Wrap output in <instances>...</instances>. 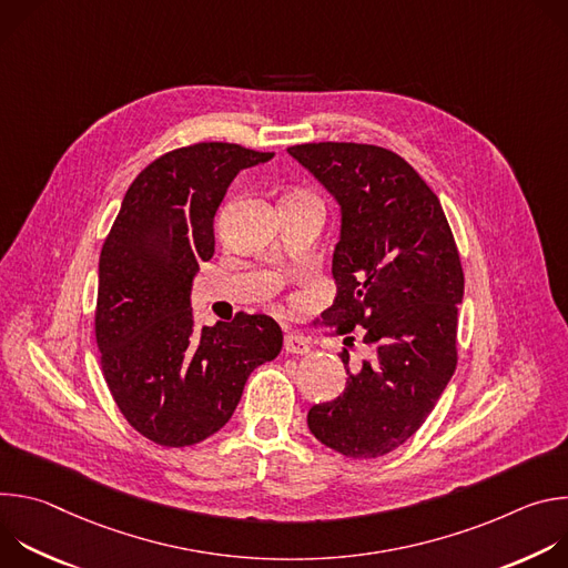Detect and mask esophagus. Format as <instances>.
Returning a JSON list of instances; mask_svg holds the SVG:
<instances>
[{
    "label": "esophagus",
    "instance_id": "esophagus-1",
    "mask_svg": "<svg viewBox=\"0 0 568 568\" xmlns=\"http://www.w3.org/2000/svg\"><path fill=\"white\" fill-rule=\"evenodd\" d=\"M283 346L292 355H305L310 351V342L301 333H296V331H285Z\"/></svg>",
    "mask_w": 568,
    "mask_h": 568
}]
</instances>
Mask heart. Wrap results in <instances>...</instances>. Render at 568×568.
Instances as JSON below:
<instances>
[{"instance_id": "1", "label": "heart", "mask_w": 568, "mask_h": 568, "mask_svg": "<svg viewBox=\"0 0 568 568\" xmlns=\"http://www.w3.org/2000/svg\"><path fill=\"white\" fill-rule=\"evenodd\" d=\"M292 195H310V193H303V191H298V193H292Z\"/></svg>"}]
</instances>
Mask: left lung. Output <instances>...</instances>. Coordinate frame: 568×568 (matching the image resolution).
Listing matches in <instances>:
<instances>
[{
    "mask_svg": "<svg viewBox=\"0 0 568 568\" xmlns=\"http://www.w3.org/2000/svg\"><path fill=\"white\" fill-rule=\"evenodd\" d=\"M342 204L333 258L335 303L316 318L375 348L348 371L339 397L314 404L307 427L348 458H379L407 443L434 412L458 364L463 265L436 193L393 150L321 141L290 145Z\"/></svg>",
    "mask_w": 568,
    "mask_h": 568,
    "instance_id": "obj_1",
    "label": "left lung"
}]
</instances>
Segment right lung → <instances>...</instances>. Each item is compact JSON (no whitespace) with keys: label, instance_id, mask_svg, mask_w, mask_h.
<instances>
[{"label":"right lung","instance_id":"right-lung-1","mask_svg":"<svg viewBox=\"0 0 568 568\" xmlns=\"http://www.w3.org/2000/svg\"><path fill=\"white\" fill-rule=\"evenodd\" d=\"M274 152L204 141L156 156L130 184L103 242L94 333L119 412L148 440L189 447L233 416L252 371L283 346L267 314L197 331L191 283L215 252L213 220L233 178Z\"/></svg>","mask_w":568,"mask_h":568}]
</instances>
